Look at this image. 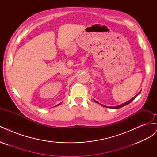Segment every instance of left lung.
<instances>
[{
	"mask_svg": "<svg viewBox=\"0 0 157 157\" xmlns=\"http://www.w3.org/2000/svg\"><path fill=\"white\" fill-rule=\"evenodd\" d=\"M140 92H141V91L137 94L136 96H135L134 98H132L131 99H130L129 101H126V102H125V103H122V104H121V105H117V106H115V107H109V106H105V105H102V104H100L99 103H98V101H96V100H94V101H96L97 103H99V104H100L101 105H102V106H103V107H108V108H111V109H119V108H121V107H124V106H125V105H128V104H129L130 103H131L133 100H134V99L138 96V95L140 94Z\"/></svg>",
	"mask_w": 157,
	"mask_h": 157,
	"instance_id": "1",
	"label": "left lung"
}]
</instances>
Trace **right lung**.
I'll list each match as a JSON object with an SVG mask.
<instances>
[{
  "label": "right lung",
  "instance_id": "obj_1",
  "mask_svg": "<svg viewBox=\"0 0 157 157\" xmlns=\"http://www.w3.org/2000/svg\"><path fill=\"white\" fill-rule=\"evenodd\" d=\"M61 103H59V104H58V105H57V106H58V105H60V104H61Z\"/></svg>",
  "mask_w": 157,
  "mask_h": 157
}]
</instances>
